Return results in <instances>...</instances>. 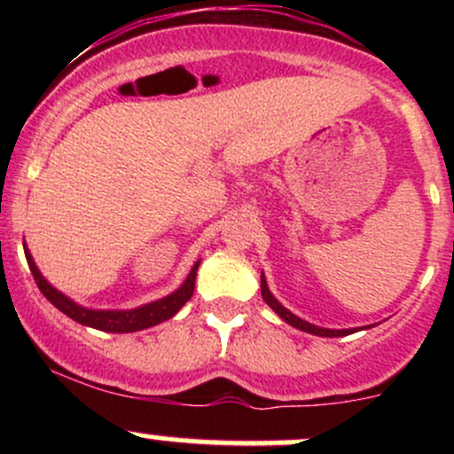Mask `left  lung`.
Instances as JSON below:
<instances>
[{"instance_id":"8db88e82","label":"left lung","mask_w":454,"mask_h":454,"mask_svg":"<svg viewBox=\"0 0 454 454\" xmlns=\"http://www.w3.org/2000/svg\"><path fill=\"white\" fill-rule=\"evenodd\" d=\"M260 290H262L264 303H267V305L270 307V309H273L275 314H278V316L281 317V320L288 322L290 326L299 328V331L311 333V335H317V337H343V335H350V333L356 331V328H322V326L309 325V322L301 320L299 316H294L293 311L286 309V307L281 305L279 301L275 299L273 294H270V290H269V286H267V279H264V273H262V278H260ZM367 328H369V326H367Z\"/></svg>"}]
</instances>
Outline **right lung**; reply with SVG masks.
<instances>
[{
	"mask_svg": "<svg viewBox=\"0 0 454 454\" xmlns=\"http://www.w3.org/2000/svg\"><path fill=\"white\" fill-rule=\"evenodd\" d=\"M25 258H27L29 270L34 275L35 284H38L40 293H43L46 299L53 303L57 309L64 311L67 317L76 320L78 325H85L91 328H98V331H106V333H134V331H143V328L155 326L160 322L170 320L176 311L184 307L187 301L192 299L194 294V286H196V270L200 260L192 267L190 275H187L184 284L175 290L173 294L164 296V299L153 301V303L140 305L137 309H87V307L74 303L72 299H67L66 294H61L59 290L53 288L43 278L40 269L35 267L34 258H31L29 249L25 247Z\"/></svg>",
	"mask_w": 454,
	"mask_h": 454,
	"instance_id": "obj_1",
	"label": "right lung"
}]
</instances>
